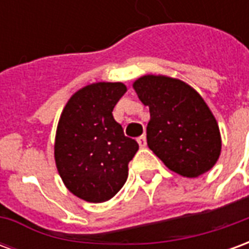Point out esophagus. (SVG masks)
Wrapping results in <instances>:
<instances>
[{
	"instance_id": "1",
	"label": "esophagus",
	"mask_w": 249,
	"mask_h": 249,
	"mask_svg": "<svg viewBox=\"0 0 249 249\" xmlns=\"http://www.w3.org/2000/svg\"><path fill=\"white\" fill-rule=\"evenodd\" d=\"M137 142H139V145H140V148H145V146H146V137H145V135L140 136V137L137 139Z\"/></svg>"
}]
</instances>
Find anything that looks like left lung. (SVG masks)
<instances>
[{
  "label": "left lung",
  "instance_id": "8db88e82",
  "mask_svg": "<svg viewBox=\"0 0 249 249\" xmlns=\"http://www.w3.org/2000/svg\"><path fill=\"white\" fill-rule=\"evenodd\" d=\"M149 107V149L171 171L197 178L217 161L221 139L213 114L201 96L185 82L165 76H144L133 84Z\"/></svg>",
  "mask_w": 249,
  "mask_h": 249
}]
</instances>
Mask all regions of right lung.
I'll return each mask as SVG.
<instances>
[{
	"instance_id": "obj_1",
	"label": "right lung",
	"mask_w": 249,
	"mask_h": 249,
	"mask_svg": "<svg viewBox=\"0 0 249 249\" xmlns=\"http://www.w3.org/2000/svg\"><path fill=\"white\" fill-rule=\"evenodd\" d=\"M125 92L121 82H96L74 93L62 110L54 144L57 169L66 188L85 201L113 197L139 151L112 114Z\"/></svg>"
}]
</instances>
